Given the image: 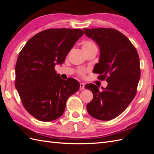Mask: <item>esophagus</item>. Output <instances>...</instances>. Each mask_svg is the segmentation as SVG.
<instances>
[{
    "label": "esophagus",
    "instance_id": "esophagus-1",
    "mask_svg": "<svg viewBox=\"0 0 154 154\" xmlns=\"http://www.w3.org/2000/svg\"><path fill=\"white\" fill-rule=\"evenodd\" d=\"M85 89V83H80V90Z\"/></svg>",
    "mask_w": 154,
    "mask_h": 154
}]
</instances>
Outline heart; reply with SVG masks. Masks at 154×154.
<instances>
[{
    "label": "heart",
    "mask_w": 154,
    "mask_h": 154,
    "mask_svg": "<svg viewBox=\"0 0 154 154\" xmlns=\"http://www.w3.org/2000/svg\"><path fill=\"white\" fill-rule=\"evenodd\" d=\"M94 48H97V45L92 40H86L83 42V43L82 44V49L84 52ZM87 71V70L85 69H80L79 70V73L81 75H84L85 74Z\"/></svg>",
    "instance_id": "1"
}]
</instances>
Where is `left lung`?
Listing matches in <instances>:
<instances>
[{
	"instance_id": "8db88e82",
	"label": "left lung",
	"mask_w": 154,
	"mask_h": 154,
	"mask_svg": "<svg viewBox=\"0 0 154 154\" xmlns=\"http://www.w3.org/2000/svg\"><path fill=\"white\" fill-rule=\"evenodd\" d=\"M87 37L100 48L99 62L93 72L108 82L106 88L92 83L85 88L92 91L93 99L87 104L91 116L110 120L119 116L134 98L140 78V60L136 49L129 39L112 28L83 29Z\"/></svg>"
}]
</instances>
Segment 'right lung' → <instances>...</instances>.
I'll use <instances>...</instances> for the list:
<instances>
[{
	"mask_svg": "<svg viewBox=\"0 0 154 154\" xmlns=\"http://www.w3.org/2000/svg\"><path fill=\"white\" fill-rule=\"evenodd\" d=\"M83 34L80 29H48L31 38L20 52L15 87L23 106L35 119L50 122L60 118L68 98L79 90V83L62 79L55 65L63 63Z\"/></svg>",
	"mask_w": 154,
	"mask_h": 154,
	"instance_id": "1",
	"label": "right lung"
}]
</instances>
